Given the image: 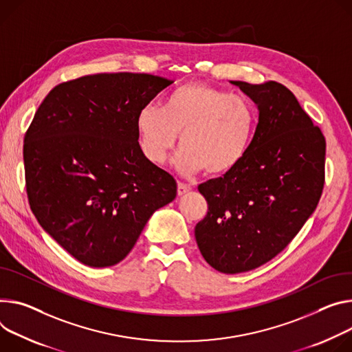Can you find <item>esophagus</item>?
<instances>
[{
    "label": "esophagus",
    "instance_id": "obj_1",
    "mask_svg": "<svg viewBox=\"0 0 352 352\" xmlns=\"http://www.w3.org/2000/svg\"><path fill=\"white\" fill-rule=\"evenodd\" d=\"M189 190H190V186H189V185H186V184H184V182H178V189H177L178 197L186 195V194L189 192Z\"/></svg>",
    "mask_w": 352,
    "mask_h": 352
}]
</instances>
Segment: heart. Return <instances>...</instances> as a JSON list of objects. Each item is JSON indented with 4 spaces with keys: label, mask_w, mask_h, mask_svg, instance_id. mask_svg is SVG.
Returning <instances> with one entry per match:
<instances>
[{
    "label": "heart",
    "mask_w": 352,
    "mask_h": 352,
    "mask_svg": "<svg viewBox=\"0 0 352 352\" xmlns=\"http://www.w3.org/2000/svg\"><path fill=\"white\" fill-rule=\"evenodd\" d=\"M140 150L150 164L162 166L177 147V167L185 175L233 173L248 154L257 127L254 107L240 97L205 82L174 89L164 109L147 105L136 120Z\"/></svg>",
    "instance_id": "1"
}]
</instances>
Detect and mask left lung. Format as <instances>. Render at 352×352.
Wrapping results in <instances>:
<instances>
[{
  "label": "left lung",
  "instance_id": "8db88e82",
  "mask_svg": "<svg viewBox=\"0 0 352 352\" xmlns=\"http://www.w3.org/2000/svg\"><path fill=\"white\" fill-rule=\"evenodd\" d=\"M257 104L251 147L233 173L198 186L208 213L195 228L209 265L239 274L289 244L320 201L326 139L291 89L276 81H232Z\"/></svg>",
  "mask_w": 352,
  "mask_h": 352
}]
</instances>
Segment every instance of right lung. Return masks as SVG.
<instances>
[{
    "label": "right lung",
    "mask_w": 352,
    "mask_h": 352,
    "mask_svg": "<svg viewBox=\"0 0 352 352\" xmlns=\"http://www.w3.org/2000/svg\"><path fill=\"white\" fill-rule=\"evenodd\" d=\"M173 81L101 73L56 85L23 139L26 194L39 225L76 260L111 267L177 182L144 158L138 115Z\"/></svg>",
    "instance_id": "obj_1"
}]
</instances>
